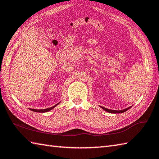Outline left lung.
<instances>
[{"label": "left lung", "mask_w": 159, "mask_h": 159, "mask_svg": "<svg viewBox=\"0 0 159 159\" xmlns=\"http://www.w3.org/2000/svg\"><path fill=\"white\" fill-rule=\"evenodd\" d=\"M100 107L102 108V109H104V111H107V112L111 113H124V112H125V111H126L127 110L129 109L130 108H131V107H128V108H126V109H123V110L116 111V110H111V109H106L105 107Z\"/></svg>", "instance_id": "left-lung-1"}]
</instances>
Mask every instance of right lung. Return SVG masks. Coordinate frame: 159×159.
<instances>
[{
	"mask_svg": "<svg viewBox=\"0 0 159 159\" xmlns=\"http://www.w3.org/2000/svg\"><path fill=\"white\" fill-rule=\"evenodd\" d=\"M59 104V103H57L56 105H55V106H53V107H50V108H48V109H30V110L31 111H34V112H39V113H45V112H48V111H50V110H52V109H54V108H55L57 104Z\"/></svg>",
	"mask_w": 159,
	"mask_h": 159,
	"instance_id": "add662e5",
	"label": "right lung"
}]
</instances>
